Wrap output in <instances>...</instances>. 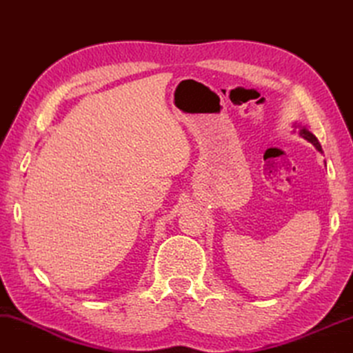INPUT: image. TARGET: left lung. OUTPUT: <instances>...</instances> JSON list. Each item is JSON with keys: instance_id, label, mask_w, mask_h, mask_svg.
<instances>
[{"instance_id": "1", "label": "left lung", "mask_w": 353, "mask_h": 353, "mask_svg": "<svg viewBox=\"0 0 353 353\" xmlns=\"http://www.w3.org/2000/svg\"><path fill=\"white\" fill-rule=\"evenodd\" d=\"M299 134H301L304 139H307L309 143H311V144H314L315 147H317V150H319V152H322V145H320L319 139L315 138V136L311 133V131L306 130V128H301V130H299Z\"/></svg>"}]
</instances>
